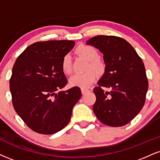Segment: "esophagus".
Masks as SVG:
<instances>
[{"label":"esophagus","mask_w":160,"mask_h":160,"mask_svg":"<svg viewBox=\"0 0 160 160\" xmlns=\"http://www.w3.org/2000/svg\"><path fill=\"white\" fill-rule=\"evenodd\" d=\"M89 90L88 89H86V88H81V92L82 95H84V94H86V92H88Z\"/></svg>","instance_id":"34e87169"}]
</instances>
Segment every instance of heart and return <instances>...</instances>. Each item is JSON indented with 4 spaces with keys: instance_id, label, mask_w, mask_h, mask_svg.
Instances as JSON below:
<instances>
[{
    "instance_id": "heart-1",
    "label": "heart",
    "mask_w": 160,
    "mask_h": 160,
    "mask_svg": "<svg viewBox=\"0 0 160 160\" xmlns=\"http://www.w3.org/2000/svg\"><path fill=\"white\" fill-rule=\"evenodd\" d=\"M77 53L79 56L88 61L87 72L82 74H77L72 77L69 80L70 85L72 86H78L80 88H87L97 78V72L98 74H102L105 70V65L98 58V53L97 50L89 45H82L78 47L76 49ZM61 68L64 74L69 75L72 72V62L71 57L68 54L65 55L62 59ZM92 68L95 70H92Z\"/></svg>"
}]
</instances>
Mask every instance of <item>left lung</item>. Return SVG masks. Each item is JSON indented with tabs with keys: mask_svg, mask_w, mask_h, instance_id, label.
<instances>
[{
	"mask_svg": "<svg viewBox=\"0 0 160 160\" xmlns=\"http://www.w3.org/2000/svg\"><path fill=\"white\" fill-rule=\"evenodd\" d=\"M86 45L103 53L106 64L98 86L94 88V112L103 124L124 126L135 118L145 104L148 81L143 62L132 45L118 36H94ZM103 87L111 91L105 92Z\"/></svg>",
	"mask_w": 160,
	"mask_h": 160,
	"instance_id": "obj_1",
	"label": "left lung"
}]
</instances>
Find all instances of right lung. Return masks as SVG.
I'll use <instances>...</instances> for the list:
<instances>
[{"label": "right lung", "mask_w": 160, "mask_h": 160, "mask_svg": "<svg viewBox=\"0 0 160 160\" xmlns=\"http://www.w3.org/2000/svg\"><path fill=\"white\" fill-rule=\"evenodd\" d=\"M74 45L69 40L35 42L13 65L9 80L13 107L28 128L38 133L49 135L64 128L81 97L78 86L58 92L68 82L62 59Z\"/></svg>", "instance_id": "right-lung-1"}]
</instances>
